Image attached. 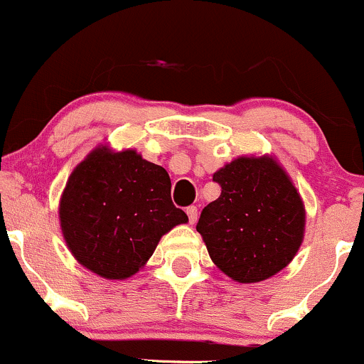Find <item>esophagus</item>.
I'll return each mask as SVG.
<instances>
[{
    "label": "esophagus",
    "mask_w": 364,
    "mask_h": 364,
    "mask_svg": "<svg viewBox=\"0 0 364 364\" xmlns=\"http://www.w3.org/2000/svg\"><path fill=\"white\" fill-rule=\"evenodd\" d=\"M186 214H188V220H190V224H195L196 223V217H198V208L195 205L188 207L186 208Z\"/></svg>",
    "instance_id": "34e87169"
}]
</instances>
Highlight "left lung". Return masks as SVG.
<instances>
[{
  "instance_id": "left-lung-1",
  "label": "left lung",
  "mask_w": 364,
  "mask_h": 364,
  "mask_svg": "<svg viewBox=\"0 0 364 364\" xmlns=\"http://www.w3.org/2000/svg\"><path fill=\"white\" fill-rule=\"evenodd\" d=\"M220 196L200 214L196 231L212 262L237 282L272 277L303 241L304 207L272 157H240L214 174Z\"/></svg>"
}]
</instances>
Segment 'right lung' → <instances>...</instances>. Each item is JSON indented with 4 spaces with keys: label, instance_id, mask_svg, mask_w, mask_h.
<instances>
[{
    "label": "right lung",
    "instance_id": "right-lung-1",
    "mask_svg": "<svg viewBox=\"0 0 364 364\" xmlns=\"http://www.w3.org/2000/svg\"><path fill=\"white\" fill-rule=\"evenodd\" d=\"M60 220L66 245L83 267L104 279H127L188 215L171 200L164 168L135 150L99 147L68 178Z\"/></svg>",
    "mask_w": 364,
    "mask_h": 364
}]
</instances>
